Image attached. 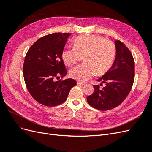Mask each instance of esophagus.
I'll list each match as a JSON object with an SVG mask.
<instances>
[{
  "label": "esophagus",
  "mask_w": 152,
  "mask_h": 152,
  "mask_svg": "<svg viewBox=\"0 0 152 152\" xmlns=\"http://www.w3.org/2000/svg\"><path fill=\"white\" fill-rule=\"evenodd\" d=\"M77 84L78 86H84V85H85L86 84L84 83V82H79V81H77Z\"/></svg>",
  "instance_id": "esophagus-1"
}]
</instances>
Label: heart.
Wrapping results in <instances>:
<instances>
[{
	"label": "heart",
	"instance_id": "b5f03b06",
	"mask_svg": "<svg viewBox=\"0 0 152 152\" xmlns=\"http://www.w3.org/2000/svg\"><path fill=\"white\" fill-rule=\"evenodd\" d=\"M73 49H64L61 58L66 66H72L83 58L82 65L70 71V75L79 81H86L95 75H102L111 68L115 57V45L103 37L81 35L73 41Z\"/></svg>",
	"mask_w": 152,
	"mask_h": 152
}]
</instances>
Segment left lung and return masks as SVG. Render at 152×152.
I'll list each match as a JSON object with an SVG mask.
<instances>
[{
	"label": "left lung",
	"instance_id": "obj_1",
	"mask_svg": "<svg viewBox=\"0 0 152 152\" xmlns=\"http://www.w3.org/2000/svg\"><path fill=\"white\" fill-rule=\"evenodd\" d=\"M116 56L112 67L98 80L104 84L102 89L93 86L94 93L87 96L88 103L99 110H108L121 104L131 90L134 79V61L132 55L120 40L115 41Z\"/></svg>",
	"mask_w": 152,
	"mask_h": 152
}]
</instances>
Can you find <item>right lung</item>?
<instances>
[{"label": "right lung", "mask_w": 152, "mask_h": 152, "mask_svg": "<svg viewBox=\"0 0 152 152\" xmlns=\"http://www.w3.org/2000/svg\"><path fill=\"white\" fill-rule=\"evenodd\" d=\"M72 34L54 33L38 39L27 52L23 77L27 89L37 102L54 107L66 101L74 79L56 80L66 74L61 58L67 39Z\"/></svg>", "instance_id": "obj_1"}]
</instances>
